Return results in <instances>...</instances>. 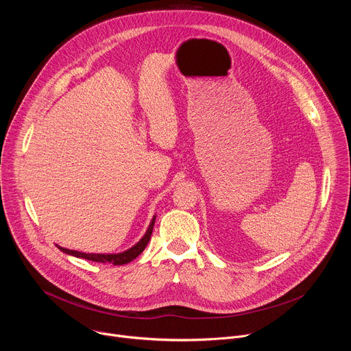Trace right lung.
Here are the masks:
<instances>
[{
	"label": "right lung",
	"instance_id": "obj_1",
	"mask_svg": "<svg viewBox=\"0 0 351 351\" xmlns=\"http://www.w3.org/2000/svg\"><path fill=\"white\" fill-rule=\"evenodd\" d=\"M154 223H156V215L153 217L152 222H149L144 236L133 245L130 247L129 250H126V252H122V253H118V254H93V253H82V252H76V250H69V248H64L61 245L57 244V247L61 250L62 253L65 254H69V256H73L76 258H84V260H88V261H94V263H103V264H112V265H125L130 261H133L136 257H138L143 250L145 248V245L148 244L149 241V237H152V233H153V228H154Z\"/></svg>",
	"mask_w": 351,
	"mask_h": 351
}]
</instances>
